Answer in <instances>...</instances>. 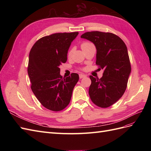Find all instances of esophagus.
Here are the masks:
<instances>
[{"instance_id":"34e87169","label":"esophagus","mask_w":151,"mask_h":151,"mask_svg":"<svg viewBox=\"0 0 151 151\" xmlns=\"http://www.w3.org/2000/svg\"><path fill=\"white\" fill-rule=\"evenodd\" d=\"M87 76L85 75V74H79V78L80 79H83L84 78V77H86Z\"/></svg>"}]
</instances>
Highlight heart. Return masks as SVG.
<instances>
[{"label": "heart", "instance_id": "1", "mask_svg": "<svg viewBox=\"0 0 151 151\" xmlns=\"http://www.w3.org/2000/svg\"><path fill=\"white\" fill-rule=\"evenodd\" d=\"M90 44H91V43H89V42H84L82 43V44H81V48H82V49H84V48H86V47H88V45H89ZM72 53H73V49L71 48V49L69 50V51L68 52V57H70V56L72 55Z\"/></svg>", "mask_w": 151, "mask_h": 151}]
</instances>
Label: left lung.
Instances as JSON below:
<instances>
[{
	"label": "left lung",
	"instance_id": "8db88e82",
	"mask_svg": "<svg viewBox=\"0 0 151 151\" xmlns=\"http://www.w3.org/2000/svg\"><path fill=\"white\" fill-rule=\"evenodd\" d=\"M81 38L93 42L96 48V64L104 70L101 78L89 77V94L96 106L108 108L115 103L126 90L131 65L126 45L111 33L91 31Z\"/></svg>",
	"mask_w": 151,
	"mask_h": 151
}]
</instances>
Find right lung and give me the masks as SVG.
Instances as JSON below:
<instances>
[{
  "instance_id": "right-lung-1",
  "label": "right lung",
  "mask_w": 151,
  "mask_h": 151,
  "mask_svg": "<svg viewBox=\"0 0 151 151\" xmlns=\"http://www.w3.org/2000/svg\"><path fill=\"white\" fill-rule=\"evenodd\" d=\"M78 32L55 33L39 39L29 55L28 73L31 88L38 101L50 110L59 111L70 101L79 75L60 74L59 66L65 63L70 44Z\"/></svg>"
}]
</instances>
